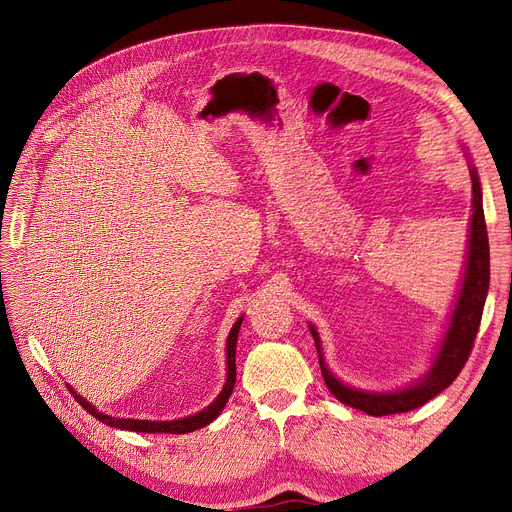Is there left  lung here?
Here are the masks:
<instances>
[{
  "label": "left lung",
  "instance_id": "1",
  "mask_svg": "<svg viewBox=\"0 0 512 512\" xmlns=\"http://www.w3.org/2000/svg\"><path fill=\"white\" fill-rule=\"evenodd\" d=\"M469 170H471V182H473V215H471V226H469V253L465 263V276L459 290V299H456V305L450 317L448 330L434 359V365L429 367V371L417 384L405 390L386 392V394L365 392V390L344 386L328 369L324 357H321L319 334L315 332L313 326H309L317 346L319 367H321V375H324V382L330 388V392L340 402H344V405L359 409L373 417L407 413L425 405L427 400H432L442 390H446L465 367L481 324V313H483V305H486L488 288H490L488 228H486V218H483L479 176L471 161H469Z\"/></svg>",
  "mask_w": 512,
  "mask_h": 512
}]
</instances>
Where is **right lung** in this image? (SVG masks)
Segmentation results:
<instances>
[{
    "label": "right lung",
    "instance_id": "1",
    "mask_svg": "<svg viewBox=\"0 0 512 512\" xmlns=\"http://www.w3.org/2000/svg\"><path fill=\"white\" fill-rule=\"evenodd\" d=\"M242 324V317L236 321L234 328L230 330L228 336V344H226V361H228V378L226 384L220 392V396L215 398L207 409H203L201 413H195L191 417H184V419H176V421H141V419H116L110 417L105 413H99L93 405L76 394L74 390H70L76 398V402H80V407H83L89 415H93L95 419H99L101 423L110 425V427H118V429H128V432H141V434H188V432H195L199 427H205L207 423H211L215 417L222 413V409L226 407V402L234 390V382H236V340H238V330Z\"/></svg>",
    "mask_w": 512,
    "mask_h": 512
}]
</instances>
